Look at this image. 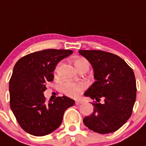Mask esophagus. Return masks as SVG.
<instances>
[{"label":"esophagus","mask_w":146,"mask_h":146,"mask_svg":"<svg viewBox=\"0 0 146 146\" xmlns=\"http://www.w3.org/2000/svg\"><path fill=\"white\" fill-rule=\"evenodd\" d=\"M82 103V101H80V100H77L75 102V104L77 105H81V104Z\"/></svg>","instance_id":"34e87169"}]
</instances>
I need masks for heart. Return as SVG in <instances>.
<instances>
[{"mask_svg":"<svg viewBox=\"0 0 146 146\" xmlns=\"http://www.w3.org/2000/svg\"><path fill=\"white\" fill-rule=\"evenodd\" d=\"M74 65L79 71L82 68L88 67L90 66L88 61L83 57L77 58L74 60ZM87 84L84 82H68L64 83L62 85V91L65 95L70 98H77L82 94L83 92L87 89Z\"/></svg>","mask_w":146,"mask_h":146,"instance_id":"obj_1","label":"heart"}]
</instances>
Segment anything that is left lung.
I'll return each mask as SVG.
<instances>
[{
	"mask_svg": "<svg viewBox=\"0 0 146 146\" xmlns=\"http://www.w3.org/2000/svg\"><path fill=\"white\" fill-rule=\"evenodd\" d=\"M90 62L96 81L84 96L96 100L94 112L83 119L90 130L100 134L113 133L131 116L136 99V82L131 67L114 54L101 50H80ZM101 99L104 103H99Z\"/></svg>",
	"mask_w": 146,
	"mask_h": 146,
	"instance_id": "8db88e82",
	"label": "left lung"
}]
</instances>
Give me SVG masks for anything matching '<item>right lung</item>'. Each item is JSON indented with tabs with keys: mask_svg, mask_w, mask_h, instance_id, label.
I'll return each instance as SVG.
<instances>
[{
	"mask_svg": "<svg viewBox=\"0 0 146 146\" xmlns=\"http://www.w3.org/2000/svg\"><path fill=\"white\" fill-rule=\"evenodd\" d=\"M72 53L49 48L26 55L15 64L9 81L10 106L26 133L35 136L52 133L62 123L65 110L75 103L65 96L47 103L44 95L46 84L54 80L55 66Z\"/></svg>",
	"mask_w": 146,
	"mask_h": 146,
	"instance_id": "right-lung-1",
	"label": "right lung"
}]
</instances>
